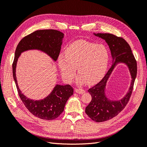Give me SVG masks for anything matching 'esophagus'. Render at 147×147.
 <instances>
[{"label": "esophagus", "mask_w": 147, "mask_h": 147, "mask_svg": "<svg viewBox=\"0 0 147 147\" xmlns=\"http://www.w3.org/2000/svg\"><path fill=\"white\" fill-rule=\"evenodd\" d=\"M75 91L77 93H78V94H83V93L85 92V91H84V90H83V89H75Z\"/></svg>", "instance_id": "esophagus-1"}]
</instances>
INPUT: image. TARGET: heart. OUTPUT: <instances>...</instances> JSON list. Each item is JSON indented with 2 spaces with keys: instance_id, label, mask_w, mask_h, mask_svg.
I'll return each mask as SVG.
<instances>
[{
  "instance_id": "obj_1",
  "label": "heart",
  "mask_w": 147,
  "mask_h": 147,
  "mask_svg": "<svg viewBox=\"0 0 147 147\" xmlns=\"http://www.w3.org/2000/svg\"><path fill=\"white\" fill-rule=\"evenodd\" d=\"M109 59V53L105 46L79 40L68 45L65 55L60 54L57 62L67 82H72L77 68L79 84L85 82L91 85L104 77Z\"/></svg>"
}]
</instances>
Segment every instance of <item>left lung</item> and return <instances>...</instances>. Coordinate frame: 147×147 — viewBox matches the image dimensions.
Listing matches in <instances>:
<instances>
[{"mask_svg":"<svg viewBox=\"0 0 147 147\" xmlns=\"http://www.w3.org/2000/svg\"><path fill=\"white\" fill-rule=\"evenodd\" d=\"M95 36L104 39L107 43L113 59L112 65L105 77L88 90L92 100L86 107L85 112L93 121H107L121 112L129 100L137 75V62L129 45L121 37L111 34L93 33ZM127 65L131 77V84L127 94L118 101L111 100L106 95V83L113 70L118 63Z\"/></svg>","mask_w":147,"mask_h":147,"instance_id":"1","label":"left lung"}]
</instances>
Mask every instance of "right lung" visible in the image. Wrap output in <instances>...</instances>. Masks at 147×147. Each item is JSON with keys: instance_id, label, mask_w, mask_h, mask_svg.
<instances>
[{"instance_id": "1", "label": "right lung", "mask_w": 147, "mask_h": 147, "mask_svg": "<svg viewBox=\"0 0 147 147\" xmlns=\"http://www.w3.org/2000/svg\"><path fill=\"white\" fill-rule=\"evenodd\" d=\"M64 34L54 29L35 31L24 37L18 45L13 63V76L21 100L29 112L42 119L52 120L63 113L67 101L74 94V89L69 84H57L48 96L40 100L31 99L22 93L16 76L17 62L22 53L28 50H38L56 61L61 51Z\"/></svg>"}]
</instances>
